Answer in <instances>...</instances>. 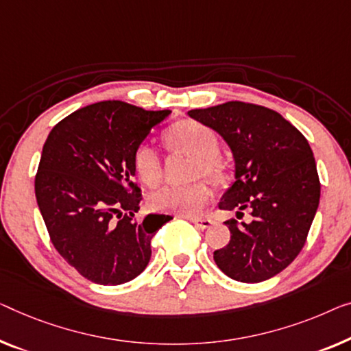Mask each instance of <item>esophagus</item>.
Wrapping results in <instances>:
<instances>
[{"mask_svg":"<svg viewBox=\"0 0 351 351\" xmlns=\"http://www.w3.org/2000/svg\"><path fill=\"white\" fill-rule=\"evenodd\" d=\"M189 221L193 223V226L202 228V230L211 227L214 223L213 217H189Z\"/></svg>","mask_w":351,"mask_h":351,"instance_id":"34e87169","label":"esophagus"}]
</instances>
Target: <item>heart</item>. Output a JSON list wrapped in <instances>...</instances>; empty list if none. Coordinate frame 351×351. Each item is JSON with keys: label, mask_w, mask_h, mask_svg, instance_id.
<instances>
[{"label": "heart", "mask_w": 351, "mask_h": 351, "mask_svg": "<svg viewBox=\"0 0 351 351\" xmlns=\"http://www.w3.org/2000/svg\"><path fill=\"white\" fill-rule=\"evenodd\" d=\"M164 138L171 149L195 158V175H203L213 181L226 180L227 162L217 154L219 137L211 128L195 119H181L165 130ZM134 169L143 184L154 187L162 178L158 151L146 143L140 145L134 153ZM209 200L211 189L205 182H192L186 186H164L151 195L149 205L154 211L193 216L200 213Z\"/></svg>", "instance_id": "obj_1"}]
</instances>
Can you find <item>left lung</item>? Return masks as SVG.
Listing matches in <instances>:
<instances>
[{
	"instance_id": "left-lung-1",
	"label": "left lung",
	"mask_w": 351,
	"mask_h": 351,
	"mask_svg": "<svg viewBox=\"0 0 351 351\" xmlns=\"http://www.w3.org/2000/svg\"><path fill=\"white\" fill-rule=\"evenodd\" d=\"M189 117L226 138L237 162V181L219 203L230 219V241L214 252L222 273L255 284L285 269L304 247L320 200V178L304 135L280 113L230 101L191 110Z\"/></svg>"
}]
</instances>
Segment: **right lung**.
<instances>
[{
	"label": "right lung",
	"instance_id": "add662e5",
	"mask_svg": "<svg viewBox=\"0 0 351 351\" xmlns=\"http://www.w3.org/2000/svg\"><path fill=\"white\" fill-rule=\"evenodd\" d=\"M170 110L121 101L78 108L50 130L34 178L36 200L50 241L67 263L99 285L137 277L151 257V239L169 214L135 217L142 189L134 153Z\"/></svg>",
	"mask_w": 351,
	"mask_h": 351
}]
</instances>
